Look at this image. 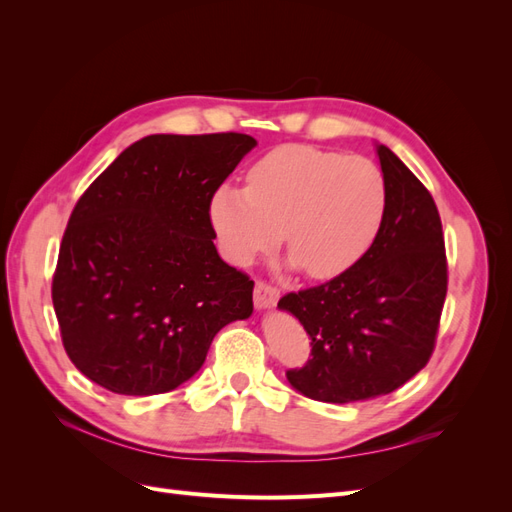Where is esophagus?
Returning <instances> with one entry per match:
<instances>
[{"label":"esophagus","instance_id":"obj_1","mask_svg":"<svg viewBox=\"0 0 512 512\" xmlns=\"http://www.w3.org/2000/svg\"><path fill=\"white\" fill-rule=\"evenodd\" d=\"M277 299H280V290L265 284V282H256V288H254L256 309H271V307H275Z\"/></svg>","mask_w":512,"mask_h":512}]
</instances>
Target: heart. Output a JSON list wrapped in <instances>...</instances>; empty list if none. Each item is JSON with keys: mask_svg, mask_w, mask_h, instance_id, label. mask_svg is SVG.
Instances as JSON below:
<instances>
[{"mask_svg": "<svg viewBox=\"0 0 512 512\" xmlns=\"http://www.w3.org/2000/svg\"><path fill=\"white\" fill-rule=\"evenodd\" d=\"M386 213V181L367 158L307 145L269 151L247 188L220 185L209 222L224 256L247 267L284 237L290 267L331 280L374 245Z\"/></svg>", "mask_w": 512, "mask_h": 512, "instance_id": "1", "label": "heart"}]
</instances>
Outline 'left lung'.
<instances>
[{"instance_id":"obj_1","label":"left lung","mask_w":512,"mask_h":512,"mask_svg":"<svg viewBox=\"0 0 512 512\" xmlns=\"http://www.w3.org/2000/svg\"><path fill=\"white\" fill-rule=\"evenodd\" d=\"M376 156L386 213L374 245L331 282L277 303L312 337V361L286 378L327 404L389 395L416 376L433 352L446 299L438 207L389 147L376 143Z\"/></svg>"}]
</instances>
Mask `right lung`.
Segmentation results:
<instances>
[{
  "mask_svg": "<svg viewBox=\"0 0 512 512\" xmlns=\"http://www.w3.org/2000/svg\"><path fill=\"white\" fill-rule=\"evenodd\" d=\"M226 134H151L119 153L76 203L53 307L70 361L119 395L177 389L215 333L254 312L250 277L226 265L213 192L256 147Z\"/></svg>",
  "mask_w": 512,
  "mask_h": 512,
  "instance_id": "right-lung-1",
  "label": "right lung"
}]
</instances>
